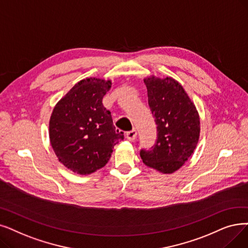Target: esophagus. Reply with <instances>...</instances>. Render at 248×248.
<instances>
[{
  "mask_svg": "<svg viewBox=\"0 0 248 248\" xmlns=\"http://www.w3.org/2000/svg\"><path fill=\"white\" fill-rule=\"evenodd\" d=\"M137 137V131L136 130H133V131H130L126 133V139L128 140V141H135V139Z\"/></svg>",
  "mask_w": 248,
  "mask_h": 248,
  "instance_id": "esophagus-1",
  "label": "esophagus"
}]
</instances>
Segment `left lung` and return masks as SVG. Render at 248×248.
I'll use <instances>...</instances> for the list:
<instances>
[{
  "mask_svg": "<svg viewBox=\"0 0 248 248\" xmlns=\"http://www.w3.org/2000/svg\"><path fill=\"white\" fill-rule=\"evenodd\" d=\"M148 103L157 124V140L151 150H141L145 165L161 173L178 170L196 150L200 115L184 87L173 78L144 79Z\"/></svg>",
  "mask_w": 248,
  "mask_h": 248,
  "instance_id": "obj_1",
  "label": "left lung"
}]
</instances>
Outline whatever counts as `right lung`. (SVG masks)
Listing matches in <instances>:
<instances>
[{
	"instance_id": "add662e5",
	"label": "right lung",
	"mask_w": 248,
	"mask_h": 248,
	"mask_svg": "<svg viewBox=\"0 0 248 248\" xmlns=\"http://www.w3.org/2000/svg\"><path fill=\"white\" fill-rule=\"evenodd\" d=\"M111 81L86 78L56 104L49 120V141L61 163L81 175L106 165L113 147L124 140L102 104Z\"/></svg>"
}]
</instances>
